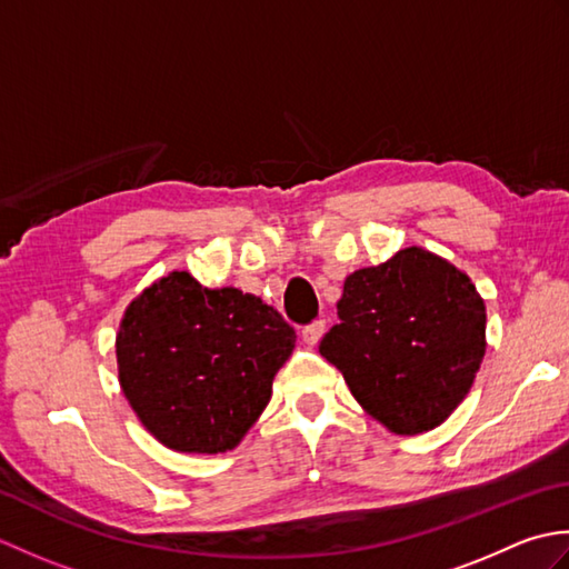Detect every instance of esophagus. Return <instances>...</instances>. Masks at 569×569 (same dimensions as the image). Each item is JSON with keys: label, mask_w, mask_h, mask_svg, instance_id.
I'll return each instance as SVG.
<instances>
[{"label": "esophagus", "mask_w": 569, "mask_h": 569, "mask_svg": "<svg viewBox=\"0 0 569 569\" xmlns=\"http://www.w3.org/2000/svg\"><path fill=\"white\" fill-rule=\"evenodd\" d=\"M322 335H325V322L318 320V322L308 325V328L303 330V342H306L308 347H316V345L322 340Z\"/></svg>", "instance_id": "34e87169"}]
</instances>
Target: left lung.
<instances>
[{"instance_id": "left-lung-1", "label": "left lung", "mask_w": 569, "mask_h": 569, "mask_svg": "<svg viewBox=\"0 0 569 569\" xmlns=\"http://www.w3.org/2000/svg\"><path fill=\"white\" fill-rule=\"evenodd\" d=\"M337 316L320 355L393 435L438 428L485 361V298L462 269L422 247L349 273Z\"/></svg>"}]
</instances>
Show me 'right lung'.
<instances>
[{
    "instance_id": "right-lung-1",
    "label": "right lung",
    "mask_w": 569,
    "mask_h": 569,
    "mask_svg": "<svg viewBox=\"0 0 569 569\" xmlns=\"http://www.w3.org/2000/svg\"><path fill=\"white\" fill-rule=\"evenodd\" d=\"M296 347L281 312L234 286L171 271L127 306L114 340L119 386L168 450H234L271 401Z\"/></svg>"
}]
</instances>
